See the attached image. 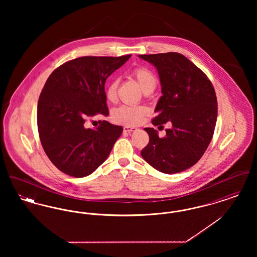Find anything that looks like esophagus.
Here are the masks:
<instances>
[{"label":"esophagus","mask_w":257,"mask_h":257,"mask_svg":"<svg viewBox=\"0 0 257 257\" xmlns=\"http://www.w3.org/2000/svg\"><path fill=\"white\" fill-rule=\"evenodd\" d=\"M137 130H138V128H136V127H130V126H125V127H123V131H124V132H128V133L134 132V131H137Z\"/></svg>","instance_id":"esophagus-1"}]
</instances>
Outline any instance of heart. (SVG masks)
<instances>
[{
  "instance_id": "1",
  "label": "heart",
  "mask_w": 257,
  "mask_h": 257,
  "mask_svg": "<svg viewBox=\"0 0 257 257\" xmlns=\"http://www.w3.org/2000/svg\"><path fill=\"white\" fill-rule=\"evenodd\" d=\"M129 76L134 79L146 93L151 92L157 85L155 74L146 66L135 67L130 70ZM117 87L118 82L114 79L110 80L106 85L105 96L110 103H114L117 99ZM148 112L149 110L146 106H121L112 110L111 120L121 125L137 126L144 122Z\"/></svg>"
}]
</instances>
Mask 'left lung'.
<instances>
[{
    "label": "left lung",
    "instance_id": "obj_1",
    "mask_svg": "<svg viewBox=\"0 0 257 257\" xmlns=\"http://www.w3.org/2000/svg\"><path fill=\"white\" fill-rule=\"evenodd\" d=\"M139 57L157 68L162 85L163 96L152 124L159 128L171 124L163 138L154 128H145L149 143L141 154L157 171L181 172L199 161L213 138L218 115L214 86L206 74L179 53Z\"/></svg>",
    "mask_w": 257,
    "mask_h": 257
}]
</instances>
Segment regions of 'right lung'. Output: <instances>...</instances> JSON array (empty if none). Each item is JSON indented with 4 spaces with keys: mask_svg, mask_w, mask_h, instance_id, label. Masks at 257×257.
<instances>
[{
    "mask_svg": "<svg viewBox=\"0 0 257 257\" xmlns=\"http://www.w3.org/2000/svg\"><path fill=\"white\" fill-rule=\"evenodd\" d=\"M131 55L82 57L66 61L47 79L37 104V129L42 147L60 171L84 177L108 158L121 126L107 120L86 128L88 117L109 115L105 82Z\"/></svg>",
    "mask_w": 257,
    "mask_h": 257,
    "instance_id": "obj_1",
    "label": "right lung"
}]
</instances>
